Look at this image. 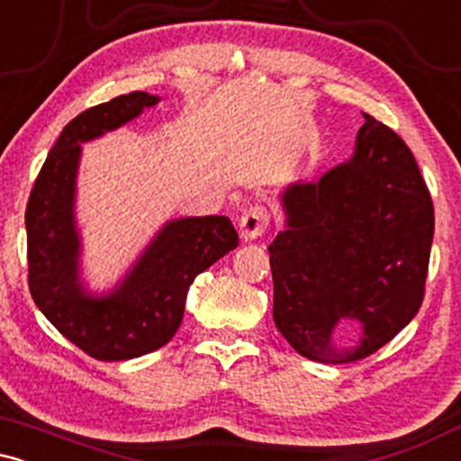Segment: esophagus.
<instances>
[{
  "mask_svg": "<svg viewBox=\"0 0 461 461\" xmlns=\"http://www.w3.org/2000/svg\"><path fill=\"white\" fill-rule=\"evenodd\" d=\"M238 227H240V238L245 242L256 240L260 238L268 227V212L262 208V205H251V208L245 210L238 221Z\"/></svg>",
  "mask_w": 461,
  "mask_h": 461,
  "instance_id": "obj_1",
  "label": "esophagus"
}]
</instances>
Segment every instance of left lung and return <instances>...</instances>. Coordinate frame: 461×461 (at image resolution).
Here are the masks:
<instances>
[{"instance_id":"8db88e82","label":"left lung","mask_w":461,"mask_h":461,"mask_svg":"<svg viewBox=\"0 0 461 461\" xmlns=\"http://www.w3.org/2000/svg\"><path fill=\"white\" fill-rule=\"evenodd\" d=\"M279 203L273 321L290 347L348 364L393 340L420 308L433 240L429 190L405 142L364 114L351 158L316 182L288 184ZM345 320L360 325L351 348L332 340Z\"/></svg>"}]
</instances>
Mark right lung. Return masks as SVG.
I'll return each mask as SVG.
<instances>
[{"label": "right lung", "instance_id": "1", "mask_svg": "<svg viewBox=\"0 0 461 461\" xmlns=\"http://www.w3.org/2000/svg\"><path fill=\"white\" fill-rule=\"evenodd\" d=\"M160 97L130 93L84 110L58 136L25 210L30 293L67 340L104 362L140 357L167 345L182 325L190 284L238 247L227 216L167 221L121 282L97 294L82 279L76 219L82 145L123 128Z\"/></svg>", "mask_w": 461, "mask_h": 461}]
</instances>
